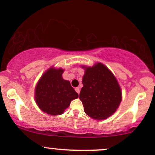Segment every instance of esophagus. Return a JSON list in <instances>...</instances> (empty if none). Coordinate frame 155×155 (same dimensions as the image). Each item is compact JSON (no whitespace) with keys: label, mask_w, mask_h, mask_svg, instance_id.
Instances as JSON below:
<instances>
[{"label":"esophagus","mask_w":155,"mask_h":155,"mask_svg":"<svg viewBox=\"0 0 155 155\" xmlns=\"http://www.w3.org/2000/svg\"><path fill=\"white\" fill-rule=\"evenodd\" d=\"M75 91L78 93V94H80V88H75Z\"/></svg>","instance_id":"esophagus-1"}]
</instances>
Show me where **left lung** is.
I'll return each instance as SVG.
<instances>
[{"label":"left lung","instance_id":"left-lung-1","mask_svg":"<svg viewBox=\"0 0 155 155\" xmlns=\"http://www.w3.org/2000/svg\"><path fill=\"white\" fill-rule=\"evenodd\" d=\"M81 67L85 74L80 99L85 114L96 120L107 119L116 112L122 101L121 88L115 76L102 63Z\"/></svg>","mask_w":155,"mask_h":155}]
</instances>
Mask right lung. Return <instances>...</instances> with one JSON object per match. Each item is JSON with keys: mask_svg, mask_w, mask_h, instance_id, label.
<instances>
[{"mask_svg": "<svg viewBox=\"0 0 155 155\" xmlns=\"http://www.w3.org/2000/svg\"><path fill=\"white\" fill-rule=\"evenodd\" d=\"M62 68L51 67L42 74L35 89V99L41 110L51 115H60L78 98L69 81L63 79Z\"/></svg>", "mask_w": 155, "mask_h": 155, "instance_id": "obj_1", "label": "right lung"}]
</instances>
